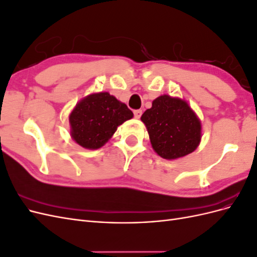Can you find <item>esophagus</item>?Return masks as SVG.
<instances>
[{
    "label": "esophagus",
    "mask_w": 257,
    "mask_h": 257,
    "mask_svg": "<svg viewBox=\"0 0 257 257\" xmlns=\"http://www.w3.org/2000/svg\"><path fill=\"white\" fill-rule=\"evenodd\" d=\"M142 114H143V111H142V110H135V111H134V115H135L136 119L141 118Z\"/></svg>",
    "instance_id": "34e87169"
}]
</instances>
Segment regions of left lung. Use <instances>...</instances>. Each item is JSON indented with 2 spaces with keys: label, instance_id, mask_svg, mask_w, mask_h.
<instances>
[{
  "label": "left lung",
  "instance_id": "obj_1",
  "mask_svg": "<svg viewBox=\"0 0 257 257\" xmlns=\"http://www.w3.org/2000/svg\"><path fill=\"white\" fill-rule=\"evenodd\" d=\"M141 120L158 155L177 160L196 150L201 141V121L189 103L180 97L163 94L152 102Z\"/></svg>",
  "mask_w": 257,
  "mask_h": 257
}]
</instances>
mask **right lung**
<instances>
[{
	"mask_svg": "<svg viewBox=\"0 0 257 257\" xmlns=\"http://www.w3.org/2000/svg\"><path fill=\"white\" fill-rule=\"evenodd\" d=\"M134 116L127 106L108 92H97L81 98L69 113L73 141L84 149L102 148L122 123Z\"/></svg>",
	"mask_w": 257,
	"mask_h": 257,
	"instance_id": "add662e5",
	"label": "right lung"
}]
</instances>
